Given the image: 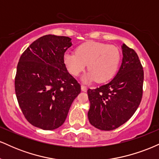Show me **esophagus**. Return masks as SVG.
Returning a JSON list of instances; mask_svg holds the SVG:
<instances>
[{"mask_svg":"<svg viewBox=\"0 0 159 159\" xmlns=\"http://www.w3.org/2000/svg\"><path fill=\"white\" fill-rule=\"evenodd\" d=\"M81 90H82V91H86V90H87V87H86L85 85L81 84Z\"/></svg>","mask_w":159,"mask_h":159,"instance_id":"esophagus-1","label":"esophagus"}]
</instances>
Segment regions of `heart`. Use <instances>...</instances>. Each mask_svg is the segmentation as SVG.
Wrapping results in <instances>:
<instances>
[{"mask_svg": "<svg viewBox=\"0 0 159 159\" xmlns=\"http://www.w3.org/2000/svg\"><path fill=\"white\" fill-rule=\"evenodd\" d=\"M119 48L113 45L88 42L80 45L75 53L66 52L63 55V63L69 72L78 76L87 66L90 71L83 78L85 82L96 80L102 83L110 80L119 68Z\"/></svg>", "mask_w": 159, "mask_h": 159, "instance_id": "obj_1", "label": "heart"}]
</instances>
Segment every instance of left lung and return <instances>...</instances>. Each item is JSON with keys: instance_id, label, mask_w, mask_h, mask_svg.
Wrapping results in <instances>:
<instances>
[{"instance_id": "obj_1", "label": "left lung", "mask_w": 159, "mask_h": 159, "mask_svg": "<svg viewBox=\"0 0 159 159\" xmlns=\"http://www.w3.org/2000/svg\"><path fill=\"white\" fill-rule=\"evenodd\" d=\"M123 61L115 77L106 84L88 89L89 121L100 130L111 131L130 119L143 96V70L134 49L123 44Z\"/></svg>"}]
</instances>
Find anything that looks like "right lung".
I'll return each instance as SVG.
<instances>
[{"instance_id":"right-lung-1","label":"right lung","mask_w":159,"mask_h":159,"mask_svg":"<svg viewBox=\"0 0 159 159\" xmlns=\"http://www.w3.org/2000/svg\"><path fill=\"white\" fill-rule=\"evenodd\" d=\"M72 46L68 36L45 35L21 54L17 66L15 90L19 107L34 126L54 130L63 125L81 85L63 63Z\"/></svg>"}]
</instances>
